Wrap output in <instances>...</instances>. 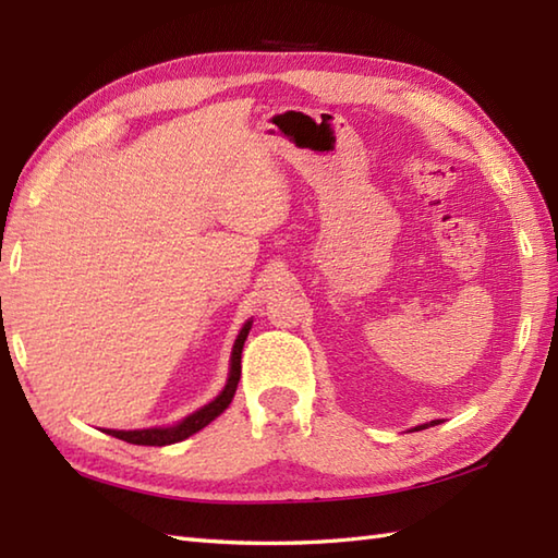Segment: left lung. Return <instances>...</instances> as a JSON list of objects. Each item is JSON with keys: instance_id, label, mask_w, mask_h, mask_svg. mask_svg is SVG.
Returning a JSON list of instances; mask_svg holds the SVG:
<instances>
[{"instance_id": "left-lung-1", "label": "left lung", "mask_w": 558, "mask_h": 558, "mask_svg": "<svg viewBox=\"0 0 558 558\" xmlns=\"http://www.w3.org/2000/svg\"><path fill=\"white\" fill-rule=\"evenodd\" d=\"M429 424H432V426H434V424H438V420H436V422H429ZM429 424H422V426H414V432H422V429H426V426H429Z\"/></svg>"}]
</instances>
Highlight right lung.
I'll use <instances>...</instances> for the list:
<instances>
[{
    "instance_id": "right-lung-1",
    "label": "right lung",
    "mask_w": 558,
    "mask_h": 558,
    "mask_svg": "<svg viewBox=\"0 0 558 558\" xmlns=\"http://www.w3.org/2000/svg\"><path fill=\"white\" fill-rule=\"evenodd\" d=\"M252 330V322H246L240 330V336L234 340L232 348V357H230V374H228V384L220 390V396L216 400H210L208 405H204L201 410H196L194 414H189L182 422H177L174 426H156V429H134V432H117V429H108L110 436L122 438L126 444H136V446H170L177 441H184L192 434L204 429L206 424H210L213 420L228 410V405L234 398L236 384H240L242 376V348L244 340Z\"/></svg>"
}]
</instances>
